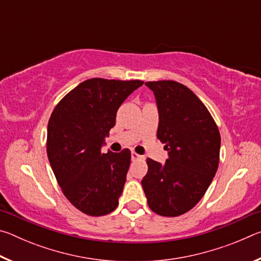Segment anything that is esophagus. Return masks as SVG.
<instances>
[{"instance_id":"esophagus-1","label":"esophagus","mask_w":261,"mask_h":261,"mask_svg":"<svg viewBox=\"0 0 261 261\" xmlns=\"http://www.w3.org/2000/svg\"><path fill=\"white\" fill-rule=\"evenodd\" d=\"M139 158H141L139 154H137L135 151H132L131 152V159H132V161H135V160H137V159H139Z\"/></svg>"}]
</instances>
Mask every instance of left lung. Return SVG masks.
Returning <instances> with one entry per match:
<instances>
[{"instance_id": "obj_1", "label": "left lung", "mask_w": 261, "mask_h": 261, "mask_svg": "<svg viewBox=\"0 0 261 261\" xmlns=\"http://www.w3.org/2000/svg\"><path fill=\"white\" fill-rule=\"evenodd\" d=\"M159 109L158 139L169 154L161 165L147 159L141 180L148 207L161 216L192 210L213 180L220 160L219 127L201 100L183 84L147 82Z\"/></svg>"}]
</instances>
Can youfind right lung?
Here are the masks:
<instances>
[{"instance_id":"obj_1","label":"right lung","mask_w":261,"mask_h":261,"mask_svg":"<svg viewBox=\"0 0 261 261\" xmlns=\"http://www.w3.org/2000/svg\"><path fill=\"white\" fill-rule=\"evenodd\" d=\"M141 81L92 78L79 84L53 110L47 155L67 199L83 213L101 216L118 205L131 161L129 148L101 152L117 109Z\"/></svg>"}]
</instances>
